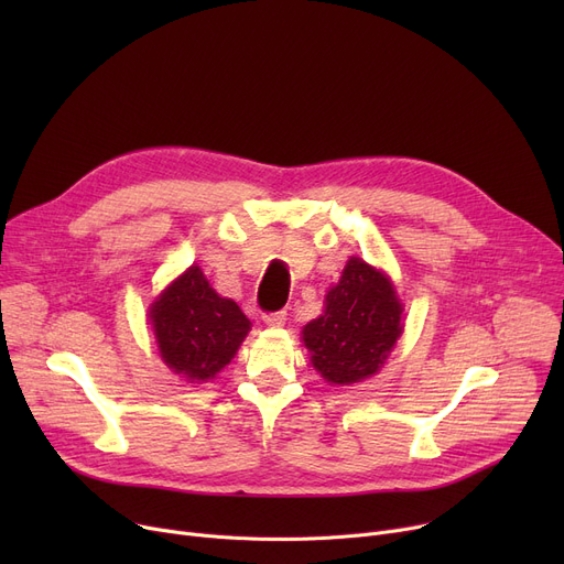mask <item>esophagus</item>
<instances>
[{
  "instance_id": "34e87169",
  "label": "esophagus",
  "mask_w": 564,
  "mask_h": 564,
  "mask_svg": "<svg viewBox=\"0 0 564 564\" xmlns=\"http://www.w3.org/2000/svg\"><path fill=\"white\" fill-rule=\"evenodd\" d=\"M264 324H270V327H283L285 319H288V313L285 311H276V313H264L262 315Z\"/></svg>"
}]
</instances>
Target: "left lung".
<instances>
[{"instance_id":"1","label":"left lung","mask_w":564,"mask_h":564,"mask_svg":"<svg viewBox=\"0 0 564 564\" xmlns=\"http://www.w3.org/2000/svg\"><path fill=\"white\" fill-rule=\"evenodd\" d=\"M402 304L391 279L351 256L302 340L313 368L336 387L372 377L402 336Z\"/></svg>"}]
</instances>
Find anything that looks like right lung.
<instances>
[{"label":"right lung","instance_id":"obj_1","mask_svg":"<svg viewBox=\"0 0 564 564\" xmlns=\"http://www.w3.org/2000/svg\"><path fill=\"white\" fill-rule=\"evenodd\" d=\"M148 317L162 361L187 381L215 379L251 332L249 317L219 297L198 264L160 294Z\"/></svg>","mask_w":564,"mask_h":564}]
</instances>
